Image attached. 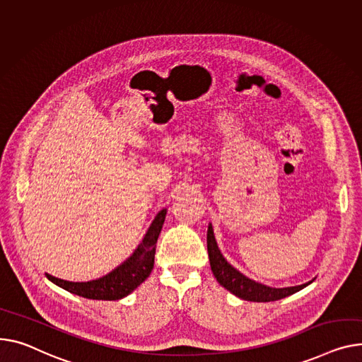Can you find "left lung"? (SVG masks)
<instances>
[{
  "label": "left lung",
  "instance_id": "1",
  "mask_svg": "<svg viewBox=\"0 0 362 362\" xmlns=\"http://www.w3.org/2000/svg\"><path fill=\"white\" fill-rule=\"evenodd\" d=\"M206 247H208V256H209V264H211V271L216 281L223 285L226 290H228L231 294L235 297L247 300V301H255V303H268V301H276L281 298H285L288 296H291L303 288H305L310 282L297 285V286H286V288H272L268 285H263L260 282H256L242 272H238L235 268H233L231 264L224 259L221 255L218 246H216L215 242V235L212 226H208V233H206Z\"/></svg>",
  "mask_w": 362,
  "mask_h": 362
}]
</instances>
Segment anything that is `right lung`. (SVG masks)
Segmentation results:
<instances>
[{
    "label": "right lung",
    "instance_id": "obj_1",
    "mask_svg": "<svg viewBox=\"0 0 362 362\" xmlns=\"http://www.w3.org/2000/svg\"><path fill=\"white\" fill-rule=\"evenodd\" d=\"M165 214L167 209L164 208L156 215L154 221L135 252L107 275L87 282H71L46 274L47 279L64 288L68 293L90 300L112 301L127 297L150 276L154 268L156 243L163 228Z\"/></svg>",
    "mask_w": 362,
    "mask_h": 362
}]
</instances>
